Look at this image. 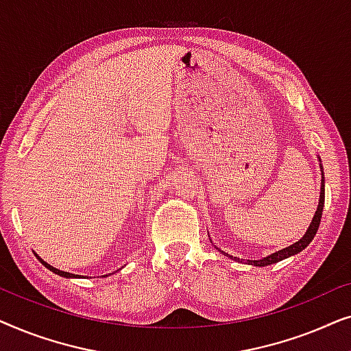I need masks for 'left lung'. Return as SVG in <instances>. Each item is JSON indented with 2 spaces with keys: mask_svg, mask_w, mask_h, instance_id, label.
<instances>
[{
  "mask_svg": "<svg viewBox=\"0 0 351 351\" xmlns=\"http://www.w3.org/2000/svg\"><path fill=\"white\" fill-rule=\"evenodd\" d=\"M318 156V161H319V169H321V190H319V203H318V208H316V213L313 215V220L310 222V227L306 228V232L304 237H302L299 241H295L294 244H291V246H287L285 249H281V251H276L270 254V256L267 257H262V258H257V261H247L249 265H254V267H267V265H271V263H276V262H281L285 261V258L291 257V256H295V254H299L304 251V249L308 246L311 243V239L315 238L316 232H318V227H319V222H321V215H323V208H324V172H323V165H321V158ZM219 249V247H215ZM220 251V249H219ZM222 254H225L223 251H220ZM225 256L233 258V261H238V262H243V258L239 257H233L230 256V254H225Z\"/></svg>",
  "mask_w": 351,
  "mask_h": 351,
  "instance_id": "obj_1",
  "label": "left lung"
}]
</instances>
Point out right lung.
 <instances>
[{"instance_id":"add662e5","label":"right lung","mask_w":351,"mask_h":351,"mask_svg":"<svg viewBox=\"0 0 351 351\" xmlns=\"http://www.w3.org/2000/svg\"><path fill=\"white\" fill-rule=\"evenodd\" d=\"M40 261H41L43 265H45L46 268H49V270H51L52 273H56V275H59V276H64V278H81V275H73V273H69V271H62V270H59V268H54V267H52V265H49V263H47V262L43 261V258H40Z\"/></svg>"}]
</instances>
